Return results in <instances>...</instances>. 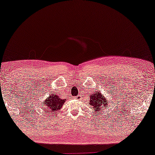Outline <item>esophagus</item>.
Listing matches in <instances>:
<instances>
[{
    "mask_svg": "<svg viewBox=\"0 0 155 155\" xmlns=\"http://www.w3.org/2000/svg\"><path fill=\"white\" fill-rule=\"evenodd\" d=\"M77 97H78V96H77ZM76 98H77V97H76Z\"/></svg>",
    "mask_w": 155,
    "mask_h": 155,
    "instance_id": "esophagus-1",
    "label": "esophagus"
}]
</instances>
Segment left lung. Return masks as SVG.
Wrapping results in <instances>:
<instances>
[{"mask_svg":"<svg viewBox=\"0 0 155 155\" xmlns=\"http://www.w3.org/2000/svg\"><path fill=\"white\" fill-rule=\"evenodd\" d=\"M107 103V100H106V98L102 97V93H100V92H95L93 95H92L90 97V104H92L94 108H95V110L98 111L99 110L100 111L101 108L107 105L108 104Z\"/></svg>","mask_w":155,"mask_h":155,"instance_id":"obj_1","label":"left lung"}]
</instances>
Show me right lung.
I'll return each mask as SVG.
<instances>
[{
	"mask_svg": "<svg viewBox=\"0 0 155 155\" xmlns=\"http://www.w3.org/2000/svg\"><path fill=\"white\" fill-rule=\"evenodd\" d=\"M65 102V100L63 99H60L59 96L56 95L55 94L49 95L48 99H46L44 102L42 107L45 108V111L48 110V114L51 112L52 114H55L56 112L59 111V110L61 109L63 104Z\"/></svg>",
	"mask_w": 155,
	"mask_h": 155,
	"instance_id": "obj_1",
	"label": "right lung"
}]
</instances>
